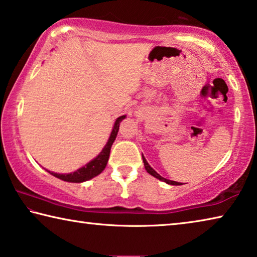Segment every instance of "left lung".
I'll return each mask as SVG.
<instances>
[{"mask_svg": "<svg viewBox=\"0 0 257 257\" xmlns=\"http://www.w3.org/2000/svg\"><path fill=\"white\" fill-rule=\"evenodd\" d=\"M143 162H144V165H145V169H146V171L150 173L151 176H153V177H155L156 179H159V180H161V181H164V182H167V184H169V185H173V186H179V185H182L181 182H177V181H172V180H169V179H165V178H163L162 176H160L158 172H156L153 168L151 167V165L149 164V162H147L146 161V159L144 158V155H143Z\"/></svg>", "mask_w": 257, "mask_h": 257, "instance_id": "1", "label": "left lung"}]
</instances>
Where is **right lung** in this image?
<instances>
[{
	"instance_id": "obj_1",
	"label": "right lung",
	"mask_w": 257,
	"mask_h": 257,
	"mask_svg": "<svg viewBox=\"0 0 257 257\" xmlns=\"http://www.w3.org/2000/svg\"><path fill=\"white\" fill-rule=\"evenodd\" d=\"M125 118V115H121L119 118H116L114 125H113L112 132L110 134V137L107 139V143L105 146L103 147V150L101 151L96 158H94L92 161H89L88 163L85 164L84 167H81L76 170L75 172H70V173H56V172H52L46 170L49 173H51L52 176H54L59 179L67 181V182H84L87 180L93 179L94 177L98 176L104 169H105L107 161H108V156H110V151L113 142L115 141L116 135H118L119 132V127H120V122Z\"/></svg>"
}]
</instances>
